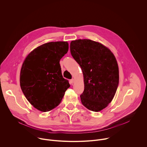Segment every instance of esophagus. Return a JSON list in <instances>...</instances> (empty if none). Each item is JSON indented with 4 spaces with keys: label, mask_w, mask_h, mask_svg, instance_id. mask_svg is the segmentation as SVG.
<instances>
[{
    "label": "esophagus",
    "mask_w": 147,
    "mask_h": 147,
    "mask_svg": "<svg viewBox=\"0 0 147 147\" xmlns=\"http://www.w3.org/2000/svg\"><path fill=\"white\" fill-rule=\"evenodd\" d=\"M74 78H72V79L70 80V82H71V84H73V83H74Z\"/></svg>",
    "instance_id": "obj_1"
}]
</instances>
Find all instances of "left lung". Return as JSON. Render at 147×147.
I'll use <instances>...</instances> for the list:
<instances>
[{
    "instance_id": "1",
    "label": "left lung",
    "mask_w": 147,
    "mask_h": 147,
    "mask_svg": "<svg viewBox=\"0 0 147 147\" xmlns=\"http://www.w3.org/2000/svg\"><path fill=\"white\" fill-rule=\"evenodd\" d=\"M70 52L84 76V90L80 95L82 105L94 112L102 111L112 100L119 85V67L114 55L90 39L72 40Z\"/></svg>"
}]
</instances>
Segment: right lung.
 <instances>
[{"label":"right lung","mask_w":147,"mask_h":147,"mask_svg":"<svg viewBox=\"0 0 147 147\" xmlns=\"http://www.w3.org/2000/svg\"><path fill=\"white\" fill-rule=\"evenodd\" d=\"M69 50L67 42H51L28 54L20 71V87L36 109L48 112L60 104L70 86L63 77L60 60Z\"/></svg>","instance_id":"1"}]
</instances>
